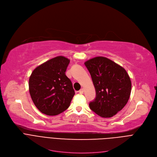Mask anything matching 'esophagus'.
Masks as SVG:
<instances>
[{
	"label": "esophagus",
	"instance_id": "34e87169",
	"mask_svg": "<svg viewBox=\"0 0 157 157\" xmlns=\"http://www.w3.org/2000/svg\"><path fill=\"white\" fill-rule=\"evenodd\" d=\"M84 89H81L79 90V93H80V94H83V93H84Z\"/></svg>",
	"mask_w": 157,
	"mask_h": 157
}]
</instances>
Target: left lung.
I'll list each match as a JSON object with an SVG mask.
<instances>
[{"instance_id": "8db88e82", "label": "left lung", "mask_w": 157, "mask_h": 157, "mask_svg": "<svg viewBox=\"0 0 157 157\" xmlns=\"http://www.w3.org/2000/svg\"><path fill=\"white\" fill-rule=\"evenodd\" d=\"M96 90V98L89 103L91 110L109 118L125 106L131 93V81L126 70L114 61L98 56L85 62Z\"/></svg>"}]
</instances>
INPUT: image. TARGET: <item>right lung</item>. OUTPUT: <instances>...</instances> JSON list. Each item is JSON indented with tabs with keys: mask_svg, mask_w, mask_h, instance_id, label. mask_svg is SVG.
I'll list each match as a JSON object with an SVG mask.
<instances>
[{
	"mask_svg": "<svg viewBox=\"0 0 157 157\" xmlns=\"http://www.w3.org/2000/svg\"><path fill=\"white\" fill-rule=\"evenodd\" d=\"M70 59L59 56L36 67L29 78V92L35 106L44 114L57 115L69 107L75 95L65 71Z\"/></svg>",
	"mask_w": 157,
	"mask_h": 157,
	"instance_id": "1",
	"label": "right lung"
}]
</instances>
